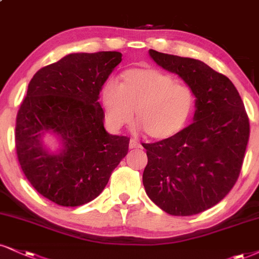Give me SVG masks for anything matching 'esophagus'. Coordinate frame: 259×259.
<instances>
[{
    "label": "esophagus",
    "instance_id": "34e87169",
    "mask_svg": "<svg viewBox=\"0 0 259 259\" xmlns=\"http://www.w3.org/2000/svg\"><path fill=\"white\" fill-rule=\"evenodd\" d=\"M128 146H130V149H138V148H140V144L137 142L136 139H131Z\"/></svg>",
    "mask_w": 259,
    "mask_h": 259
}]
</instances>
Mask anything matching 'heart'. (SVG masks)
Returning a JSON list of instances; mask_svg holds the SVG:
<instances>
[{
    "instance_id": "heart-1",
    "label": "heart",
    "mask_w": 259,
    "mask_h": 259,
    "mask_svg": "<svg viewBox=\"0 0 259 259\" xmlns=\"http://www.w3.org/2000/svg\"><path fill=\"white\" fill-rule=\"evenodd\" d=\"M105 122L117 131L136 117L146 136L164 140L180 133L196 108V97L187 85L155 68H130L117 84L107 82L101 90Z\"/></svg>"
}]
</instances>
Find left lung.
Instances as JSON below:
<instances>
[{
  "instance_id": "left-lung-1",
  "label": "left lung",
  "mask_w": 259,
  "mask_h": 259,
  "mask_svg": "<svg viewBox=\"0 0 259 259\" xmlns=\"http://www.w3.org/2000/svg\"><path fill=\"white\" fill-rule=\"evenodd\" d=\"M149 55L193 91L196 111L177 136L143 144V185L169 215H196L221 202L237 183L250 136L247 114L233 82L206 63L152 49Z\"/></svg>"
}]
</instances>
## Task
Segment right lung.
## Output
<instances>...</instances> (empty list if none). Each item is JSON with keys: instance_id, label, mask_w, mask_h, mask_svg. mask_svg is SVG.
I'll list each match as a JSON object with an SVG mask.
<instances>
[{"instance_id": "add662e5", "label": "right lung", "mask_w": 259, "mask_h": 259, "mask_svg": "<svg viewBox=\"0 0 259 259\" xmlns=\"http://www.w3.org/2000/svg\"><path fill=\"white\" fill-rule=\"evenodd\" d=\"M119 52L74 53L39 69L18 111L15 146L25 177L57 205L80 206L98 197L128 152L127 137L104 128L102 86L121 62ZM53 134L60 148L44 144Z\"/></svg>"}]
</instances>
